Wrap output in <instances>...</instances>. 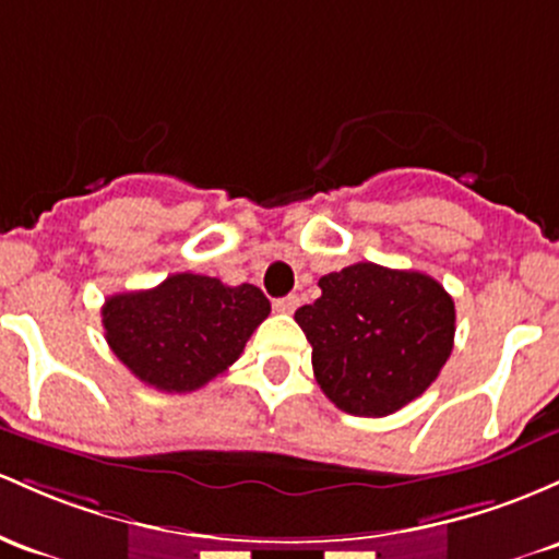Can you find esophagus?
I'll list each match as a JSON object with an SVG mask.
<instances>
[{"label":"esophagus","mask_w":559,"mask_h":559,"mask_svg":"<svg viewBox=\"0 0 559 559\" xmlns=\"http://www.w3.org/2000/svg\"><path fill=\"white\" fill-rule=\"evenodd\" d=\"M273 308L278 310V312H286V316H289V312H294L299 308V297L297 294H289V297H281V299H275L273 302Z\"/></svg>","instance_id":"34e87169"}]
</instances>
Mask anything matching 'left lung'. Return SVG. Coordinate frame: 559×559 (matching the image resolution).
Here are the masks:
<instances>
[{
  "mask_svg": "<svg viewBox=\"0 0 559 559\" xmlns=\"http://www.w3.org/2000/svg\"><path fill=\"white\" fill-rule=\"evenodd\" d=\"M321 297L294 312L312 373L336 408L390 416L438 379L453 349L451 294L419 270L355 262L318 281Z\"/></svg>",
  "mask_w": 559,
  "mask_h": 559,
  "instance_id": "8db88e82",
  "label": "left lung"
}]
</instances>
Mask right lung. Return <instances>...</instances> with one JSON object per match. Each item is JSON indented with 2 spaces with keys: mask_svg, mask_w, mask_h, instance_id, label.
<instances>
[{
  "mask_svg": "<svg viewBox=\"0 0 559 559\" xmlns=\"http://www.w3.org/2000/svg\"><path fill=\"white\" fill-rule=\"evenodd\" d=\"M267 312L257 286L175 273L153 289L108 297L103 329L108 347L140 382L193 392L236 364Z\"/></svg>",
  "mask_w": 559,
  "mask_h": 559,
  "instance_id": "add662e5",
  "label": "right lung"
}]
</instances>
